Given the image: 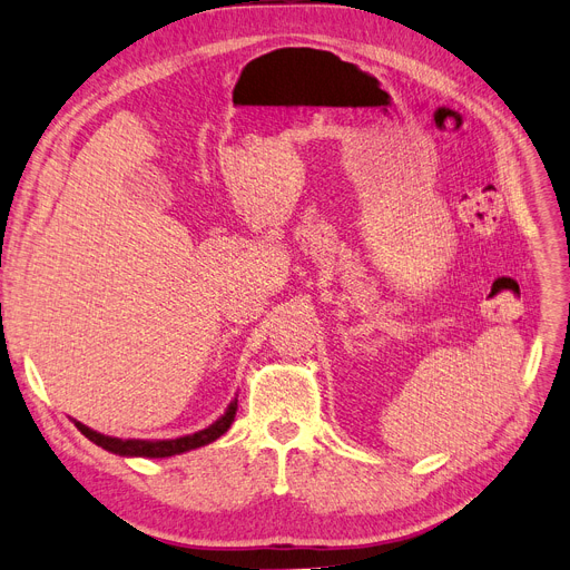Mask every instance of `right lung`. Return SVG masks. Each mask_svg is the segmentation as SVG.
I'll use <instances>...</instances> for the list:
<instances>
[{
    "label": "right lung",
    "instance_id": "right-lung-1",
    "mask_svg": "<svg viewBox=\"0 0 570 570\" xmlns=\"http://www.w3.org/2000/svg\"><path fill=\"white\" fill-rule=\"evenodd\" d=\"M239 410V400L237 395L232 397V403L227 405V410L205 430H197L193 434H184V438H175V440H121V438H110V434H100L91 428H87L85 423L76 421V428L85 434L89 442H94L96 446L106 449L115 455H124V458H170V455H179L199 446H207L212 442H216L220 434H225L237 416Z\"/></svg>",
    "mask_w": 570,
    "mask_h": 570
}]
</instances>
